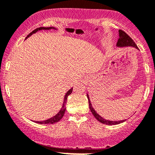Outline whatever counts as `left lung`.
Here are the masks:
<instances>
[{
  "mask_svg": "<svg viewBox=\"0 0 155 155\" xmlns=\"http://www.w3.org/2000/svg\"><path fill=\"white\" fill-rule=\"evenodd\" d=\"M119 39L117 41V46L119 47V48H124V47H133V48L137 49L138 48L137 46L136 45V44L134 43V41L131 39V37L129 36L128 35H127L126 33L124 32V31L120 30H119ZM87 99H88V103H89V107H90V110L91 111V113L93 114L94 117L98 120L99 122L100 123H103V124L105 125H117V124H120V123H123L125 122V120H120V121H110V120H107L104 119L103 117H102L99 114H97L96 112V110H94V107H92V105H91V102L90 99H89V96L88 94H87Z\"/></svg>",
  "mask_w": 155,
  "mask_h": 155,
  "instance_id": "1",
  "label": "left lung"
}]
</instances>
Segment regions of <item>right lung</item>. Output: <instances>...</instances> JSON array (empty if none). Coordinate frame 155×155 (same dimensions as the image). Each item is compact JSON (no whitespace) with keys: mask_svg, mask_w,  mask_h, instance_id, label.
Returning <instances> with one entry per match:
<instances>
[{"mask_svg":"<svg viewBox=\"0 0 155 155\" xmlns=\"http://www.w3.org/2000/svg\"><path fill=\"white\" fill-rule=\"evenodd\" d=\"M57 30V29L56 28V27H39V28L35 29V30H34L33 31H32V32H31L29 34V35H27V37H26L25 39L29 38V37L31 36L32 34H35V32H38V30ZM72 91H73V87H72V88L70 89V90L66 93V94H65V96H64V102H63L62 107H61V108L60 109L59 112H58L57 114L55 115L54 117H51V118L48 119V120H43V121H34V122H35V123H39V124H43V125H45V124H53V123H58V122L59 121V120H61V118H62L63 116H64V112H65V110H66V107H65V105H66L67 100H68V97L70 95V94H71V93H72Z\"/></svg>","mask_w":155,"mask_h":155,"instance_id":"obj_1","label":"right lung"}]
</instances>
